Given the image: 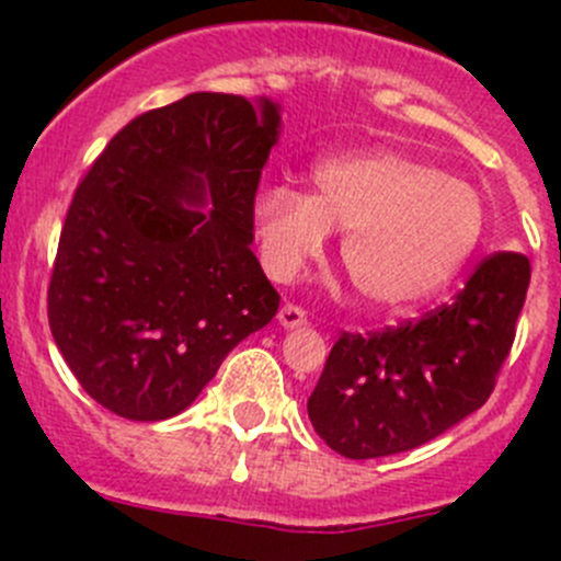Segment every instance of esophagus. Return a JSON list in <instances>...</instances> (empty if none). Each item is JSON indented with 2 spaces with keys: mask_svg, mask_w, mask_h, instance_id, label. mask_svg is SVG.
Here are the masks:
<instances>
[{
  "mask_svg": "<svg viewBox=\"0 0 561 561\" xmlns=\"http://www.w3.org/2000/svg\"><path fill=\"white\" fill-rule=\"evenodd\" d=\"M279 325L287 328V331L304 328L307 325V312H304L301 307H296V304H285V307L279 309Z\"/></svg>",
  "mask_w": 561,
  "mask_h": 561,
  "instance_id": "1",
  "label": "esophagus"
}]
</instances>
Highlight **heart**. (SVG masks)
<instances>
[{
	"label": "heart",
	"instance_id": "1",
	"mask_svg": "<svg viewBox=\"0 0 561 561\" xmlns=\"http://www.w3.org/2000/svg\"><path fill=\"white\" fill-rule=\"evenodd\" d=\"M312 192L271 184L254 195L260 257L274 279H293L342 230L344 271L377 309L401 312L443 290L485 228L472 184L390 149L342 151L309 173Z\"/></svg>",
	"mask_w": 561,
	"mask_h": 561
}]
</instances>
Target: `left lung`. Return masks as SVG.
Here are the masks:
<instances>
[{
    "mask_svg": "<svg viewBox=\"0 0 561 561\" xmlns=\"http://www.w3.org/2000/svg\"><path fill=\"white\" fill-rule=\"evenodd\" d=\"M529 257L494 252L463 290L421 320L342 333L307 401L309 421L344 458L404 454L485 404L516 339Z\"/></svg>",
    "mask_w": 561,
    "mask_h": 561,
    "instance_id": "left-lung-1",
    "label": "left lung"
}]
</instances>
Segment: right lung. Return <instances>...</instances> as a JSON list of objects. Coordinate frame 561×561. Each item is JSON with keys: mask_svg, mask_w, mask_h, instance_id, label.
<instances>
[{"mask_svg": "<svg viewBox=\"0 0 561 561\" xmlns=\"http://www.w3.org/2000/svg\"><path fill=\"white\" fill-rule=\"evenodd\" d=\"M279 105L195 92L118 129L78 184L48 322L81 388L113 415L165 421L279 309L249 249Z\"/></svg>", "mask_w": 561, "mask_h": 561, "instance_id": "obj_1", "label": "right lung"}]
</instances>
